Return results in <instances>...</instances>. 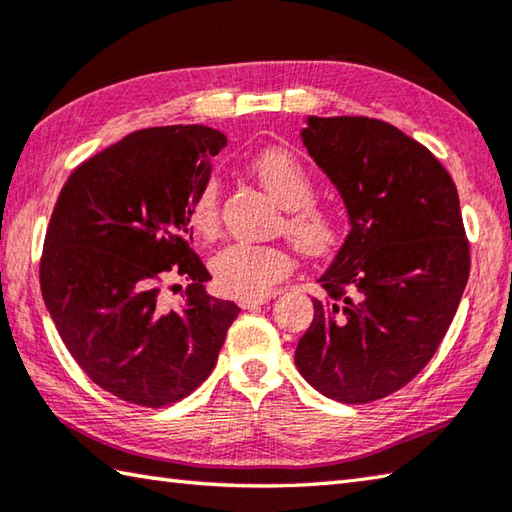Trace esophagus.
<instances>
[{"label": "esophagus", "instance_id": "esophagus-1", "mask_svg": "<svg viewBox=\"0 0 512 512\" xmlns=\"http://www.w3.org/2000/svg\"><path fill=\"white\" fill-rule=\"evenodd\" d=\"M273 295H262V297H248V299H239V308L250 310V308H257V306H264L268 304Z\"/></svg>", "mask_w": 512, "mask_h": 512}]
</instances>
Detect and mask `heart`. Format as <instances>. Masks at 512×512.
Here are the masks:
<instances>
[{"label":"heart","instance_id":"b5f03b06","mask_svg":"<svg viewBox=\"0 0 512 512\" xmlns=\"http://www.w3.org/2000/svg\"><path fill=\"white\" fill-rule=\"evenodd\" d=\"M250 173L284 206L282 228L308 257H324L342 244L346 233L344 210L333 202L315 199V177L293 150L268 148L250 162ZM188 224L202 239H213L222 226V202L215 177L190 197ZM217 288L230 297H262L290 273L293 259L275 244L235 242L219 250L210 262Z\"/></svg>","mask_w":512,"mask_h":512}]
</instances>
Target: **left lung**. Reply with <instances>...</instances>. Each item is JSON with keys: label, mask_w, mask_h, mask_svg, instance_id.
<instances>
[{"label": "left lung", "mask_w": 512, "mask_h": 512, "mask_svg": "<svg viewBox=\"0 0 512 512\" xmlns=\"http://www.w3.org/2000/svg\"><path fill=\"white\" fill-rule=\"evenodd\" d=\"M304 144L342 193L350 233L319 277L295 350L306 382L344 404L404 388L437 353L470 273L453 177L373 117H308Z\"/></svg>", "instance_id": "1"}]
</instances>
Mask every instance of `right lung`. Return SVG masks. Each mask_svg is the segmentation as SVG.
<instances>
[{"label": "right lung", "mask_w": 512, "mask_h": 512, "mask_svg": "<svg viewBox=\"0 0 512 512\" xmlns=\"http://www.w3.org/2000/svg\"><path fill=\"white\" fill-rule=\"evenodd\" d=\"M226 146L206 126H155L88 157L50 215L39 284L77 366L128 404H175L210 375L239 308L208 297L186 208ZM189 286L177 309L163 290Z\"/></svg>", "instance_id": "right-lung-1"}]
</instances>
